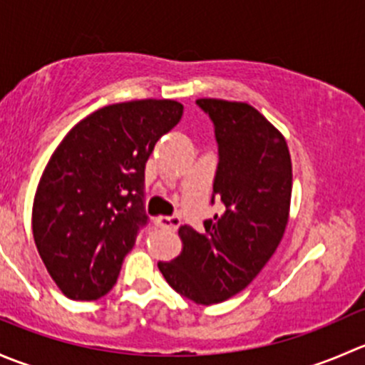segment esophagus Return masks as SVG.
<instances>
[{
  "label": "esophagus",
  "mask_w": 365,
  "mask_h": 365,
  "mask_svg": "<svg viewBox=\"0 0 365 365\" xmlns=\"http://www.w3.org/2000/svg\"><path fill=\"white\" fill-rule=\"evenodd\" d=\"M180 224H182V220H180V217H176V215H171V217H165V215L155 217V226L162 227V230L176 231L180 227Z\"/></svg>",
  "instance_id": "34e87169"
}]
</instances>
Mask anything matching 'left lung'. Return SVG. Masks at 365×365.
Wrapping results in <instances>:
<instances>
[{
    "label": "left lung",
    "mask_w": 365,
    "mask_h": 365,
    "mask_svg": "<svg viewBox=\"0 0 365 365\" xmlns=\"http://www.w3.org/2000/svg\"><path fill=\"white\" fill-rule=\"evenodd\" d=\"M215 127L213 197L224 210L205 230H178L183 249L159 261L168 284L196 304H219L247 288L279 247L289 217L292 157L286 139L245 102L196 101ZM212 197V203H213Z\"/></svg>",
    "instance_id": "obj_1"
}]
</instances>
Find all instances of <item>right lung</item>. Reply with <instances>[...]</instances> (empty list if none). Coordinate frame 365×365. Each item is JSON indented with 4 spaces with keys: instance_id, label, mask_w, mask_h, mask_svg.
I'll list each match as a JSON object with an SVG mask.
<instances>
[{
    "instance_id": "obj_1",
    "label": "right lung",
    "mask_w": 365,
    "mask_h": 365,
    "mask_svg": "<svg viewBox=\"0 0 365 365\" xmlns=\"http://www.w3.org/2000/svg\"><path fill=\"white\" fill-rule=\"evenodd\" d=\"M176 101L106 106L81 120L47 162L33 201V238L65 297L97 300L116 284L145 213V168L180 121Z\"/></svg>"
}]
</instances>
